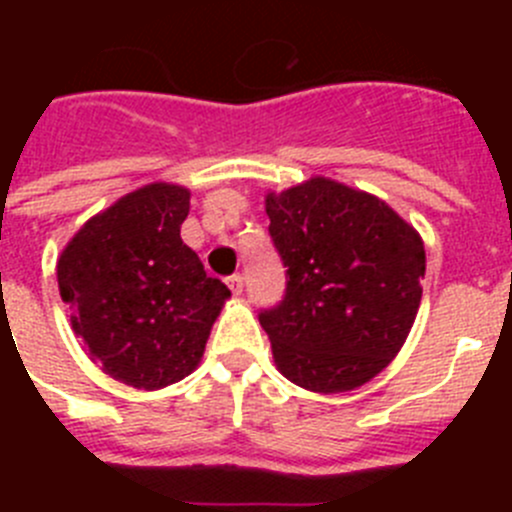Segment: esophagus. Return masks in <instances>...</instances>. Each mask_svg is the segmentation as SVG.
Masks as SVG:
<instances>
[{
	"instance_id": "obj_1",
	"label": "esophagus",
	"mask_w": 512,
	"mask_h": 512,
	"mask_svg": "<svg viewBox=\"0 0 512 512\" xmlns=\"http://www.w3.org/2000/svg\"><path fill=\"white\" fill-rule=\"evenodd\" d=\"M228 287L233 295H241L243 292V277L241 274H233V277H228Z\"/></svg>"
}]
</instances>
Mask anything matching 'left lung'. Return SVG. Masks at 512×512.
<instances>
[{"label": "left lung", "mask_w": 512, "mask_h": 512, "mask_svg": "<svg viewBox=\"0 0 512 512\" xmlns=\"http://www.w3.org/2000/svg\"><path fill=\"white\" fill-rule=\"evenodd\" d=\"M264 205L287 266L282 305L259 315L277 369L320 395L372 382L418 315L420 233L384 200L328 176L269 192Z\"/></svg>", "instance_id": "left-lung-1"}]
</instances>
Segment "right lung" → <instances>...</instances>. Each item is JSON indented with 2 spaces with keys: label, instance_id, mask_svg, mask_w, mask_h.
Segmentation results:
<instances>
[{
  "label": "right lung",
  "instance_id": "obj_1",
  "mask_svg": "<svg viewBox=\"0 0 512 512\" xmlns=\"http://www.w3.org/2000/svg\"><path fill=\"white\" fill-rule=\"evenodd\" d=\"M189 189L153 182L89 217L58 256L61 300L94 364L138 390L200 366L230 297L182 241Z\"/></svg>",
  "mask_w": 512,
  "mask_h": 512
}]
</instances>
